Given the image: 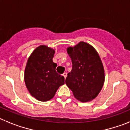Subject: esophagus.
Masks as SVG:
<instances>
[{"mask_svg":"<svg viewBox=\"0 0 130 130\" xmlns=\"http://www.w3.org/2000/svg\"><path fill=\"white\" fill-rule=\"evenodd\" d=\"M63 76H64V78H66L67 76V73H64L63 74Z\"/></svg>","mask_w":130,"mask_h":130,"instance_id":"esophagus-1","label":"esophagus"}]
</instances>
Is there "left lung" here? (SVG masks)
Listing matches in <instances>:
<instances>
[{
    "label": "left lung",
    "mask_w": 130,
    "mask_h": 130,
    "mask_svg": "<svg viewBox=\"0 0 130 130\" xmlns=\"http://www.w3.org/2000/svg\"><path fill=\"white\" fill-rule=\"evenodd\" d=\"M67 50L71 58L73 69L67 74L65 83L78 101H92L104 84L105 72L101 58L96 50L84 42L69 47Z\"/></svg>",
    "instance_id": "1"
}]
</instances>
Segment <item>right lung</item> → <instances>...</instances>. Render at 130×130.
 Wrapping results in <instances>:
<instances>
[{
	"instance_id": "1",
	"label": "right lung",
	"mask_w": 130,
	"mask_h": 130,
	"mask_svg": "<svg viewBox=\"0 0 130 130\" xmlns=\"http://www.w3.org/2000/svg\"><path fill=\"white\" fill-rule=\"evenodd\" d=\"M55 50L45 45L37 47L29 56L25 69L26 87L32 97L40 101L52 99L57 89L65 83L63 76L56 73L53 62Z\"/></svg>"
}]
</instances>
